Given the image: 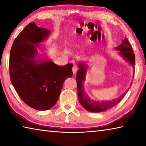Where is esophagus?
Segmentation results:
<instances>
[{
    "label": "esophagus",
    "instance_id": "esophagus-1",
    "mask_svg": "<svg viewBox=\"0 0 146 146\" xmlns=\"http://www.w3.org/2000/svg\"><path fill=\"white\" fill-rule=\"evenodd\" d=\"M77 70H78L77 67H76V66H74L73 67V68H72L73 73V74H75V73H76V71H77Z\"/></svg>",
    "mask_w": 146,
    "mask_h": 146
}]
</instances>
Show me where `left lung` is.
I'll return each instance as SVG.
<instances>
[{"label": "left lung", "mask_w": 146, "mask_h": 146, "mask_svg": "<svg viewBox=\"0 0 146 146\" xmlns=\"http://www.w3.org/2000/svg\"><path fill=\"white\" fill-rule=\"evenodd\" d=\"M115 49L119 51L118 55L121 57L129 63L131 66L135 68V56L133 53L131 46L130 45L129 41L126 38H125L122 40V43L117 47H115ZM78 66L79 70L76 73V80L77 84V91H78V97L79 102L81 106L86 109L88 111L93 113H100L103 112L113 108L119 103L122 99L125 94L129 91V88L122 94L119 97L110 100H95L89 97L88 95L86 93L84 90V82L86 80V73H87L88 64L84 62H78Z\"/></svg>", "instance_id": "8db88e82"}]
</instances>
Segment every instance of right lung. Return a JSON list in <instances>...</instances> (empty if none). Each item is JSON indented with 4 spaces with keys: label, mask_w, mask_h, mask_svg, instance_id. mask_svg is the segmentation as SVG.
Wrapping results in <instances>:
<instances>
[{
    "label": "right lung",
    "mask_w": 146,
    "mask_h": 146,
    "mask_svg": "<svg viewBox=\"0 0 146 146\" xmlns=\"http://www.w3.org/2000/svg\"><path fill=\"white\" fill-rule=\"evenodd\" d=\"M51 31L29 23L14 40L9 56L11 82L19 97L29 107L39 111L55 104L66 78L73 76V64L58 66L38 54L40 44Z\"/></svg>",
    "instance_id": "add662e5"
}]
</instances>
